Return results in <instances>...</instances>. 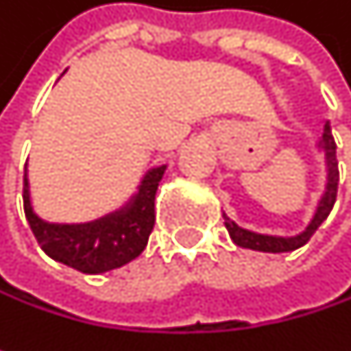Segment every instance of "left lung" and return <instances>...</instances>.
Wrapping results in <instances>:
<instances>
[{
	"label": "left lung",
	"instance_id": "1",
	"mask_svg": "<svg viewBox=\"0 0 351 351\" xmlns=\"http://www.w3.org/2000/svg\"><path fill=\"white\" fill-rule=\"evenodd\" d=\"M323 154H325V169H327V182H325V193L321 195L319 203H317L315 215L313 219L309 221V226L305 228V232L297 234V236H291V238H280V236H266V234H256V232H250L240 228L236 221H232L226 213H223V219H226V228L230 232V238L234 240V244L240 245V247H250V250H258V252H272V254H280V252H293L301 245H305L311 236L317 232V228L327 219V215L331 213L333 209V203H335V197H337V182H339V171H337V156H335V140H333V134H331V125L329 121L325 123L323 128V136L317 144Z\"/></svg>",
	"mask_w": 351,
	"mask_h": 351
}]
</instances>
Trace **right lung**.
<instances>
[{
    "label": "right lung",
    "mask_w": 351,
    "mask_h": 351,
    "mask_svg": "<svg viewBox=\"0 0 351 351\" xmlns=\"http://www.w3.org/2000/svg\"><path fill=\"white\" fill-rule=\"evenodd\" d=\"M167 165L148 171L130 203L89 223H48L32 209L24 173V211L40 247L56 262L85 274H101L138 258L154 228V199Z\"/></svg>",
    "instance_id": "right-lung-1"
}]
</instances>
